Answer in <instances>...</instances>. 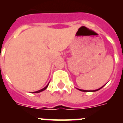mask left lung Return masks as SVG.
I'll use <instances>...</instances> for the list:
<instances>
[{"label": "left lung", "mask_w": 123, "mask_h": 123, "mask_svg": "<svg viewBox=\"0 0 123 123\" xmlns=\"http://www.w3.org/2000/svg\"><path fill=\"white\" fill-rule=\"evenodd\" d=\"M102 87H101V88H102ZM97 90H98V89H97V90H95V91H97ZM83 91H84V90H83Z\"/></svg>", "instance_id": "8db88e82"}]
</instances>
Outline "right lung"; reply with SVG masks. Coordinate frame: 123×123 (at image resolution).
<instances>
[{"mask_svg":"<svg viewBox=\"0 0 123 123\" xmlns=\"http://www.w3.org/2000/svg\"><path fill=\"white\" fill-rule=\"evenodd\" d=\"M46 88H47V87H44V89H41V90H39V91H37V93H39V92H42V91H44V90H45L46 89Z\"/></svg>","mask_w":123,"mask_h":123,"instance_id":"add662e5","label":"right lung"}]
</instances>
